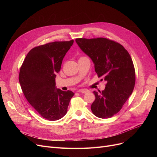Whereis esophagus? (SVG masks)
Wrapping results in <instances>:
<instances>
[{"label": "esophagus", "mask_w": 157, "mask_h": 157, "mask_svg": "<svg viewBox=\"0 0 157 157\" xmlns=\"http://www.w3.org/2000/svg\"><path fill=\"white\" fill-rule=\"evenodd\" d=\"M79 93H82V94H85V93H87L89 92V90H86V89H81V90H79L78 91Z\"/></svg>", "instance_id": "1"}]
</instances>
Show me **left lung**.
<instances>
[{"mask_svg":"<svg viewBox=\"0 0 157 157\" xmlns=\"http://www.w3.org/2000/svg\"><path fill=\"white\" fill-rule=\"evenodd\" d=\"M76 42L92 60L98 78L107 83L102 92H94L95 100L92 111L98 118H111L120 111L134 88L135 69L131 56L122 45L106 38H79Z\"/></svg>","mask_w":157,"mask_h":157,"instance_id":"8db88e82","label":"left lung"}]
</instances>
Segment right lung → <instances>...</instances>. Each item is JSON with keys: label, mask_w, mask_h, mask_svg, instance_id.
Returning <instances> with one entry per match:
<instances>
[{"label": "right lung", "mask_w": 157, "mask_h": 157, "mask_svg": "<svg viewBox=\"0 0 157 157\" xmlns=\"http://www.w3.org/2000/svg\"><path fill=\"white\" fill-rule=\"evenodd\" d=\"M74 40L53 42L35 47L20 68L19 81L30 104L44 118L56 121L63 117L74 94L56 88V74Z\"/></svg>", "instance_id": "right-lung-1"}]
</instances>
